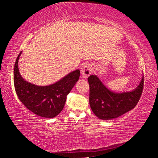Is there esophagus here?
Wrapping results in <instances>:
<instances>
[{
	"label": "esophagus",
	"instance_id": "34e87169",
	"mask_svg": "<svg viewBox=\"0 0 158 158\" xmlns=\"http://www.w3.org/2000/svg\"><path fill=\"white\" fill-rule=\"evenodd\" d=\"M93 66L89 63H85L81 68V74L83 78H87L92 73Z\"/></svg>",
	"mask_w": 158,
	"mask_h": 158
}]
</instances>
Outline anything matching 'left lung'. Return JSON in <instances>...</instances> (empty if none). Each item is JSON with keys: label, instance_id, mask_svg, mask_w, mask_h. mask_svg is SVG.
I'll return each mask as SVG.
<instances>
[{"label": "left lung", "instance_id": "left-lung-1", "mask_svg": "<svg viewBox=\"0 0 158 158\" xmlns=\"http://www.w3.org/2000/svg\"><path fill=\"white\" fill-rule=\"evenodd\" d=\"M88 81L90 108L96 116L105 121L116 118L135 108L143 88V76L136 89L123 93H115L108 89L96 75H90Z\"/></svg>", "mask_w": 158, "mask_h": 158}]
</instances>
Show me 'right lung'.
Returning <instances> with one entry per match:
<instances>
[{
  "label": "right lung",
  "mask_w": 158,
  "mask_h": 158,
  "mask_svg": "<svg viewBox=\"0 0 158 158\" xmlns=\"http://www.w3.org/2000/svg\"><path fill=\"white\" fill-rule=\"evenodd\" d=\"M21 53L17 58L14 68V84L19 99L37 116L49 118L56 116L65 106L67 95L79 80L80 71L76 69L54 84L40 86L25 81L21 76L18 62Z\"/></svg>",
  "instance_id": "obj_1"
}]
</instances>
